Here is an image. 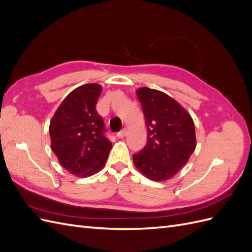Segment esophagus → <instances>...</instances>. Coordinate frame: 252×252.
Listing matches in <instances>:
<instances>
[{
  "mask_svg": "<svg viewBox=\"0 0 252 252\" xmlns=\"http://www.w3.org/2000/svg\"><path fill=\"white\" fill-rule=\"evenodd\" d=\"M126 133H127L126 129H123V130H121V131H119V132L117 133V136H118L119 139H122V138H124V136L126 135Z\"/></svg>",
  "mask_w": 252,
  "mask_h": 252,
  "instance_id": "1",
  "label": "esophagus"
}]
</instances>
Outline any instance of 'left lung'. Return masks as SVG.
<instances>
[{"mask_svg": "<svg viewBox=\"0 0 252 252\" xmlns=\"http://www.w3.org/2000/svg\"><path fill=\"white\" fill-rule=\"evenodd\" d=\"M148 130V141L133 163L145 177L161 182L172 178L188 162L196 146L192 118L182 106L162 91L139 88Z\"/></svg>", "mask_w": 252, "mask_h": 252, "instance_id": "obj_1", "label": "left lung"}]
</instances>
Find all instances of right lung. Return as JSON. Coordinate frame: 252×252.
Here are the masks:
<instances>
[{
	"label": "right lung",
	"mask_w": 252,
	"mask_h": 252,
	"mask_svg": "<svg viewBox=\"0 0 252 252\" xmlns=\"http://www.w3.org/2000/svg\"><path fill=\"white\" fill-rule=\"evenodd\" d=\"M101 91L102 86L94 83L75 88L50 121L51 149L60 164L77 177L87 178L100 171L112 147L95 109Z\"/></svg>",
	"instance_id": "obj_1"
}]
</instances>
